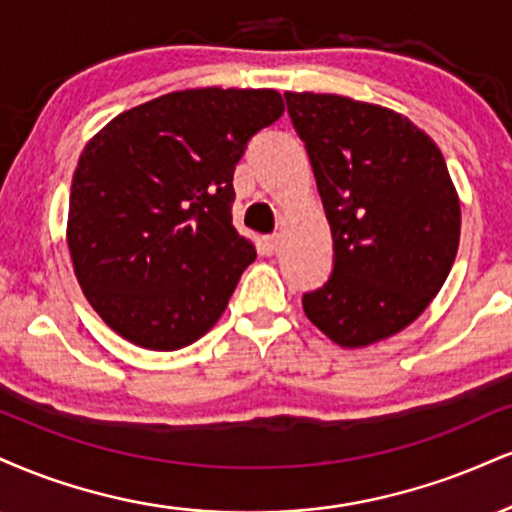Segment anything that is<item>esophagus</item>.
I'll return each instance as SVG.
<instances>
[{
	"label": "esophagus",
	"instance_id": "obj_1",
	"mask_svg": "<svg viewBox=\"0 0 512 512\" xmlns=\"http://www.w3.org/2000/svg\"><path fill=\"white\" fill-rule=\"evenodd\" d=\"M276 248H279V236L276 233H269V236H262V250L267 255H274Z\"/></svg>",
	"mask_w": 512,
	"mask_h": 512
}]
</instances>
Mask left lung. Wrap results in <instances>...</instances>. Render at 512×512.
I'll list each match as a JSON object with an SVG mask.
<instances>
[{
    "label": "left lung",
    "instance_id": "obj_1",
    "mask_svg": "<svg viewBox=\"0 0 512 512\" xmlns=\"http://www.w3.org/2000/svg\"><path fill=\"white\" fill-rule=\"evenodd\" d=\"M334 238L329 281L307 319L360 348L427 310L460 243V202L441 150L403 114L341 95L286 92Z\"/></svg>",
    "mask_w": 512,
    "mask_h": 512
}]
</instances>
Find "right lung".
I'll list each match as a JSON object with an SVG mask.
<instances>
[{"mask_svg": "<svg viewBox=\"0 0 512 512\" xmlns=\"http://www.w3.org/2000/svg\"><path fill=\"white\" fill-rule=\"evenodd\" d=\"M281 114L276 90H181L119 114L85 145L66 238L85 298L116 334L178 350L224 315L257 257L233 229V171Z\"/></svg>", "mask_w": 512, "mask_h": 512, "instance_id": "add662e5", "label": "right lung"}]
</instances>
